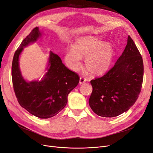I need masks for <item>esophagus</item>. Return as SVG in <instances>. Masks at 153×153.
<instances>
[{
  "mask_svg": "<svg viewBox=\"0 0 153 153\" xmlns=\"http://www.w3.org/2000/svg\"><path fill=\"white\" fill-rule=\"evenodd\" d=\"M87 82V79L85 78H83V77H80V80H79V83H80V85L86 82Z\"/></svg>",
  "mask_w": 153,
  "mask_h": 153,
  "instance_id": "obj_1",
  "label": "esophagus"
}]
</instances>
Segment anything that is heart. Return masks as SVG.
I'll list each match as a JSON object with an SVG mask.
<instances>
[{
    "label": "heart",
    "instance_id": "b5f03b06",
    "mask_svg": "<svg viewBox=\"0 0 153 153\" xmlns=\"http://www.w3.org/2000/svg\"><path fill=\"white\" fill-rule=\"evenodd\" d=\"M114 55L112 45L102 42L96 36H87L75 41L73 48H68L65 53V61L73 71H77L85 58V68L91 75H100L111 67Z\"/></svg>",
    "mask_w": 153,
    "mask_h": 153
}]
</instances>
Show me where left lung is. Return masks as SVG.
I'll return each instance as SVG.
<instances>
[{
  "mask_svg": "<svg viewBox=\"0 0 153 153\" xmlns=\"http://www.w3.org/2000/svg\"><path fill=\"white\" fill-rule=\"evenodd\" d=\"M143 75L142 56L128 36L124 51L113 68L103 76L91 80L90 108L103 117H117L127 112L137 99Z\"/></svg>",
  "mask_w": 153,
  "mask_h": 153,
  "instance_id": "left-lung-1",
  "label": "left lung"
}]
</instances>
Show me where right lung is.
<instances>
[{"instance_id": "obj_1", "label": "right lung", "mask_w": 153, "mask_h": 153, "mask_svg": "<svg viewBox=\"0 0 153 153\" xmlns=\"http://www.w3.org/2000/svg\"><path fill=\"white\" fill-rule=\"evenodd\" d=\"M42 36L36 27L15 52L12 64V80L18 102L30 114L40 119L58 114L66 106L68 95L79 83V76L68 69L56 54L50 52L46 72L41 80L27 81L22 75L19 58L24 48Z\"/></svg>"}]
</instances>
